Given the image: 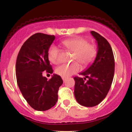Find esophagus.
<instances>
[{
  "label": "esophagus",
  "mask_w": 132,
  "mask_h": 132,
  "mask_svg": "<svg viewBox=\"0 0 132 132\" xmlns=\"http://www.w3.org/2000/svg\"><path fill=\"white\" fill-rule=\"evenodd\" d=\"M62 79H63V80L64 82H65V80H66V78H62Z\"/></svg>",
  "instance_id": "esophagus-1"
}]
</instances>
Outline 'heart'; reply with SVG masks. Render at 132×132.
<instances>
[{
  "label": "heart",
  "mask_w": 132,
  "mask_h": 132,
  "mask_svg": "<svg viewBox=\"0 0 132 132\" xmlns=\"http://www.w3.org/2000/svg\"><path fill=\"white\" fill-rule=\"evenodd\" d=\"M62 44L67 50L75 53L73 60L79 61L84 67L90 65L96 57L97 51L95 46L88 44V40L82 37H75L66 39ZM47 56L52 63L58 64L60 62L59 50L55 45H52L50 47ZM80 69V64L75 61L69 65H61L56 69L55 73L63 78H67L77 73Z\"/></svg>",
  "instance_id": "b5f03b06"
}]
</instances>
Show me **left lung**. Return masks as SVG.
I'll return each mask as SVG.
<instances>
[{
	"mask_svg": "<svg viewBox=\"0 0 132 132\" xmlns=\"http://www.w3.org/2000/svg\"><path fill=\"white\" fill-rule=\"evenodd\" d=\"M97 43V53L94 62L80 75L75 77L74 94L78 103L86 107L98 105L109 91L114 75V58L108 41L98 33L90 31ZM87 80V81H85Z\"/></svg>",
	"mask_w": 132,
	"mask_h": 132,
	"instance_id": "obj_1",
	"label": "left lung"
}]
</instances>
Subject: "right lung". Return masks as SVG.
<instances>
[{
	"label": "right lung",
	"mask_w": 132,
	"mask_h": 132,
	"mask_svg": "<svg viewBox=\"0 0 132 132\" xmlns=\"http://www.w3.org/2000/svg\"><path fill=\"white\" fill-rule=\"evenodd\" d=\"M55 36L37 33L22 45L16 63V80L20 92L29 105L36 110L45 111L55 106L59 88L63 84L59 75L53 74L47 80L42 72L53 73L48 51Z\"/></svg>",
	"instance_id": "add662e5"
}]
</instances>
